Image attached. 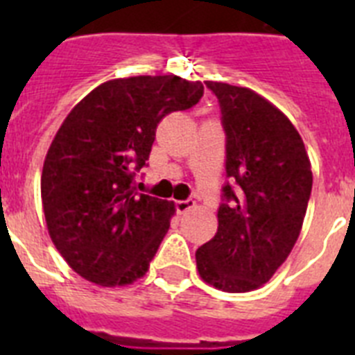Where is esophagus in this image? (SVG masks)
<instances>
[{
    "mask_svg": "<svg viewBox=\"0 0 355 355\" xmlns=\"http://www.w3.org/2000/svg\"><path fill=\"white\" fill-rule=\"evenodd\" d=\"M192 208H196V200L192 199H187V200H175V209L180 215H184L188 213Z\"/></svg>",
    "mask_w": 355,
    "mask_h": 355,
    "instance_id": "esophagus-1",
    "label": "esophagus"
}]
</instances>
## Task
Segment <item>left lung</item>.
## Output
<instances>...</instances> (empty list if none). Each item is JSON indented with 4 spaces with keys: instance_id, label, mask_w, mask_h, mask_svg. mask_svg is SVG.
Instances as JSON below:
<instances>
[{
    "instance_id": "8db88e82",
    "label": "left lung",
    "mask_w": 355,
    "mask_h": 355,
    "mask_svg": "<svg viewBox=\"0 0 355 355\" xmlns=\"http://www.w3.org/2000/svg\"><path fill=\"white\" fill-rule=\"evenodd\" d=\"M218 99L225 175L218 229L196 252L206 283L241 293L265 284L299 238L313 172L302 139L275 106L243 87L205 81Z\"/></svg>"
}]
</instances>
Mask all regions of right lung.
<instances>
[{"label": "right lung", "instance_id": "1", "mask_svg": "<svg viewBox=\"0 0 355 355\" xmlns=\"http://www.w3.org/2000/svg\"><path fill=\"white\" fill-rule=\"evenodd\" d=\"M200 81L135 76L99 85L60 126L42 168L49 236L72 270L101 286L147 272L174 205L142 192L159 121L200 101Z\"/></svg>", "mask_w": 355, "mask_h": 355}]
</instances>
